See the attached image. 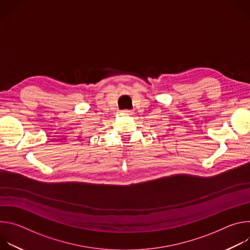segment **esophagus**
I'll return each instance as SVG.
<instances>
[{
  "label": "esophagus",
  "instance_id": "1",
  "mask_svg": "<svg viewBox=\"0 0 250 250\" xmlns=\"http://www.w3.org/2000/svg\"><path fill=\"white\" fill-rule=\"evenodd\" d=\"M122 114L123 115H133V112L130 110H125V111H122Z\"/></svg>",
  "mask_w": 250,
  "mask_h": 250
}]
</instances>
